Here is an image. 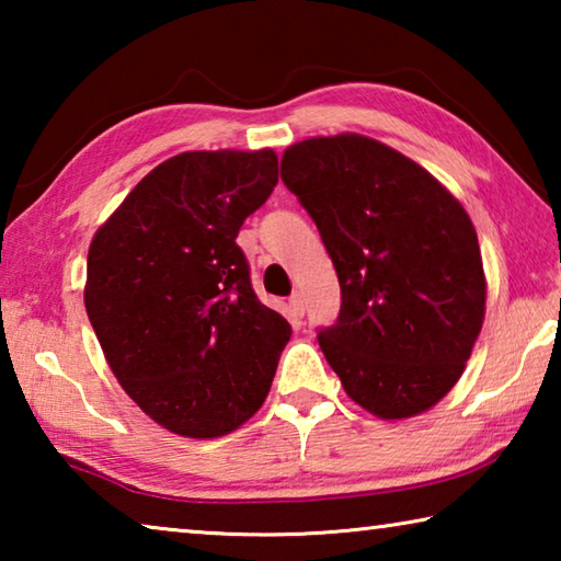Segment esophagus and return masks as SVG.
<instances>
[{
	"instance_id": "obj_1",
	"label": "esophagus",
	"mask_w": 561,
	"mask_h": 561,
	"mask_svg": "<svg viewBox=\"0 0 561 561\" xmlns=\"http://www.w3.org/2000/svg\"><path fill=\"white\" fill-rule=\"evenodd\" d=\"M289 309H291L294 317H304V299H301L299 291H294L289 297Z\"/></svg>"
}]
</instances>
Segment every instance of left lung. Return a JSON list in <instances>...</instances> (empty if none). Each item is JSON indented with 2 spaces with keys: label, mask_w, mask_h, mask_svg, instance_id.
<instances>
[{
  "label": "left lung",
  "mask_w": 561,
  "mask_h": 561,
  "mask_svg": "<svg viewBox=\"0 0 561 561\" xmlns=\"http://www.w3.org/2000/svg\"><path fill=\"white\" fill-rule=\"evenodd\" d=\"M282 180L334 262L341 309L317 339L344 391L386 421L428 411L485 317L468 213L428 170L356 133L287 148Z\"/></svg>",
  "instance_id": "8db88e82"
}]
</instances>
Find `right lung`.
I'll return each mask as SVG.
<instances>
[{"mask_svg": "<svg viewBox=\"0 0 561 561\" xmlns=\"http://www.w3.org/2000/svg\"><path fill=\"white\" fill-rule=\"evenodd\" d=\"M277 180L274 150L180 153L91 242L83 301L111 371L185 438L227 435L257 413L291 336L254 294L237 244Z\"/></svg>", "mask_w": 561, "mask_h": 561, "instance_id": "obj_1", "label": "right lung"}]
</instances>
